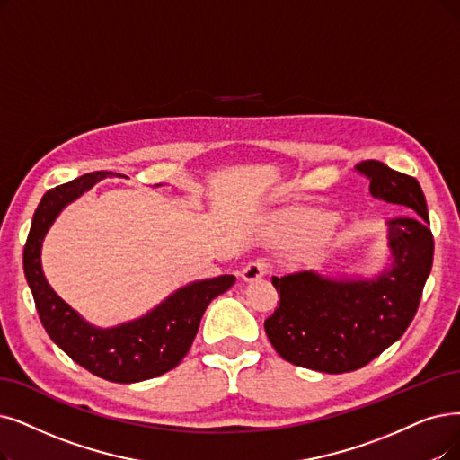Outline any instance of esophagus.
<instances>
[{"label": "esophagus", "instance_id": "esophagus-1", "mask_svg": "<svg viewBox=\"0 0 460 460\" xmlns=\"http://www.w3.org/2000/svg\"><path fill=\"white\" fill-rule=\"evenodd\" d=\"M268 271H270V262H266L264 259H256V261H251L242 270V278L243 281H259Z\"/></svg>", "mask_w": 460, "mask_h": 460}]
</instances>
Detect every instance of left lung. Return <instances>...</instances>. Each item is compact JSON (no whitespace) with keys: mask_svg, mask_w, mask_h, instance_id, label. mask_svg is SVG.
<instances>
[{"mask_svg":"<svg viewBox=\"0 0 460 460\" xmlns=\"http://www.w3.org/2000/svg\"><path fill=\"white\" fill-rule=\"evenodd\" d=\"M357 172L370 179L374 198L415 211L387 223L391 266L368 279L315 271L271 278L279 307L264 321L279 357L324 374L362 368L406 332L432 270L434 240L417 179L379 160L357 164Z\"/></svg>","mask_w":460,"mask_h":460,"instance_id":"8db88e82","label":"left lung"}]
</instances>
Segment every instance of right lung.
<instances>
[{
  "mask_svg": "<svg viewBox=\"0 0 460 460\" xmlns=\"http://www.w3.org/2000/svg\"><path fill=\"white\" fill-rule=\"evenodd\" d=\"M113 172H94L50 189L35 209L24 247V273L50 340L90 374L113 383H137L173 370L185 358L209 302L226 292L234 275H218L175 290L149 314L113 328L86 323L47 283L41 245L58 213Z\"/></svg>",
  "mask_w": 460,
  "mask_h": 460,
  "instance_id": "1",
  "label": "right lung"
}]
</instances>
